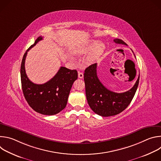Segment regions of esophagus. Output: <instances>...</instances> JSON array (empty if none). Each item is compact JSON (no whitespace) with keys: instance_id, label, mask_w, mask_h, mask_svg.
I'll list each match as a JSON object with an SVG mask.
<instances>
[{"instance_id":"34e87169","label":"esophagus","mask_w":161,"mask_h":161,"mask_svg":"<svg viewBox=\"0 0 161 161\" xmlns=\"http://www.w3.org/2000/svg\"><path fill=\"white\" fill-rule=\"evenodd\" d=\"M78 78H83V73L78 72Z\"/></svg>"}]
</instances>
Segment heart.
<instances>
[{"label": "heart", "mask_w": 161, "mask_h": 161, "mask_svg": "<svg viewBox=\"0 0 161 161\" xmlns=\"http://www.w3.org/2000/svg\"><path fill=\"white\" fill-rule=\"evenodd\" d=\"M104 50V45L101 42H97L96 41H92L85 46L78 48L76 51V53L80 55L86 54L89 53L86 58L87 63H92L96 61L103 53Z\"/></svg>", "instance_id": "obj_1"}]
</instances>
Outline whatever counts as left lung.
<instances>
[{
    "mask_svg": "<svg viewBox=\"0 0 161 161\" xmlns=\"http://www.w3.org/2000/svg\"><path fill=\"white\" fill-rule=\"evenodd\" d=\"M117 44L127 45L121 39H114ZM140 75L130 90L116 93L106 88L97 75V64H92L85 70L84 81L87 102L90 108L102 117L116 115L123 111L130 103L138 86Z\"/></svg>",
    "mask_w": 161,
    "mask_h": 161,
    "instance_id": "8db88e82",
    "label": "left lung"
}]
</instances>
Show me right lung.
I'll list each match as a JSON object with an SVG mask.
<instances>
[{"instance_id": "right-lung-1", "label": "right lung", "mask_w": 161, "mask_h": 161, "mask_svg": "<svg viewBox=\"0 0 161 161\" xmlns=\"http://www.w3.org/2000/svg\"><path fill=\"white\" fill-rule=\"evenodd\" d=\"M42 39V37L39 36L23 57L20 69L21 88L26 101L35 111L45 115H53L65 108L72 85L78 78V72L60 67L54 77L47 83L32 82L25 73V58L29 50Z\"/></svg>"}]
</instances>
